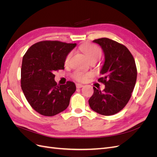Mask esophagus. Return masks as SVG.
<instances>
[{
    "instance_id": "obj_1",
    "label": "esophagus",
    "mask_w": 157,
    "mask_h": 157,
    "mask_svg": "<svg viewBox=\"0 0 157 157\" xmlns=\"http://www.w3.org/2000/svg\"><path fill=\"white\" fill-rule=\"evenodd\" d=\"M76 87H77V88H80L83 87V85L81 84H79V83H77V84H76Z\"/></svg>"
}]
</instances>
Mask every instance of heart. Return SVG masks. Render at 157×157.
<instances>
[{"label": "heart", "instance_id": "obj_1", "mask_svg": "<svg viewBox=\"0 0 157 157\" xmlns=\"http://www.w3.org/2000/svg\"><path fill=\"white\" fill-rule=\"evenodd\" d=\"M80 50L83 52L84 54L86 56V58L89 59L91 60L95 58H100L101 56V50L99 49L98 47L96 45L94 44H84L81 46ZM71 55L72 53H69L67 56H66L65 59V63L68 64L69 62V60L71 59ZM89 75L84 73L81 71H77L73 73V78L79 81H84L87 79Z\"/></svg>", "mask_w": 157, "mask_h": 157}]
</instances>
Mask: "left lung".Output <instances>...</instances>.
Returning a JSON list of instances; mask_svg holds the SVG:
<instances>
[{"label":"left lung","mask_w":157,"mask_h":157,"mask_svg":"<svg viewBox=\"0 0 157 157\" xmlns=\"http://www.w3.org/2000/svg\"><path fill=\"white\" fill-rule=\"evenodd\" d=\"M101 46L105 61L100 70L105 84L103 91L93 87L94 94L88 103L93 111L100 115H113L124 108L132 96L137 79L135 60L126 47L107 38L96 39Z\"/></svg>","instance_id":"1"}]
</instances>
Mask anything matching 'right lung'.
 I'll use <instances>...</instances> for the list:
<instances>
[{"mask_svg":"<svg viewBox=\"0 0 157 157\" xmlns=\"http://www.w3.org/2000/svg\"><path fill=\"white\" fill-rule=\"evenodd\" d=\"M77 44L45 40L33 44L23 57L21 86L33 109L52 117L63 111L75 92L73 82L58 85L55 71L64 69L65 59Z\"/></svg>","mask_w":157,"mask_h":157,"instance_id":"1","label":"right lung"}]
</instances>
